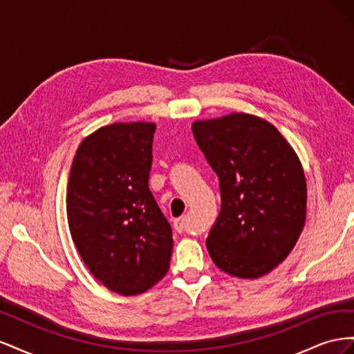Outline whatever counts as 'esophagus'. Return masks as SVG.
Here are the masks:
<instances>
[{"mask_svg": "<svg viewBox=\"0 0 354 354\" xmlns=\"http://www.w3.org/2000/svg\"><path fill=\"white\" fill-rule=\"evenodd\" d=\"M174 229L177 232H187L189 230V224H187V218L186 216L178 217L174 220Z\"/></svg>", "mask_w": 354, "mask_h": 354, "instance_id": "34e87169", "label": "esophagus"}]
</instances>
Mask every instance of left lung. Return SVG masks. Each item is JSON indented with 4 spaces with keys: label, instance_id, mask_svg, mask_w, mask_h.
I'll return each mask as SVG.
<instances>
[{
    "label": "left lung",
    "instance_id": "8db88e82",
    "mask_svg": "<svg viewBox=\"0 0 354 354\" xmlns=\"http://www.w3.org/2000/svg\"><path fill=\"white\" fill-rule=\"evenodd\" d=\"M192 131L220 180L221 208L207 238L214 264L242 279L267 274L304 227L301 162L276 127L254 115L196 121Z\"/></svg>",
    "mask_w": 354,
    "mask_h": 354
}]
</instances>
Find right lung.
I'll list each match as a JSON object with an SVG mask.
<instances>
[{
  "label": "right lung",
  "instance_id": "obj_1",
  "mask_svg": "<svg viewBox=\"0 0 354 354\" xmlns=\"http://www.w3.org/2000/svg\"><path fill=\"white\" fill-rule=\"evenodd\" d=\"M156 125L115 122L81 142L66 192L72 241L95 279L137 295L167 274L173 232L149 189Z\"/></svg>",
  "mask_w": 354,
  "mask_h": 354
}]
</instances>
